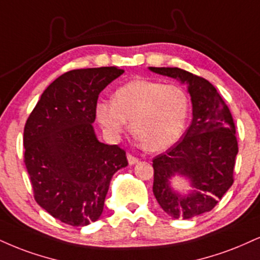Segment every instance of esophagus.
Listing matches in <instances>:
<instances>
[{
	"instance_id": "obj_1",
	"label": "esophagus",
	"mask_w": 260,
	"mask_h": 260,
	"mask_svg": "<svg viewBox=\"0 0 260 260\" xmlns=\"http://www.w3.org/2000/svg\"><path fill=\"white\" fill-rule=\"evenodd\" d=\"M127 160H128V164H129L131 166H133V165H136V164H138V158L136 157V156H133V155H129L128 154L127 155Z\"/></svg>"
}]
</instances>
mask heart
<instances>
[{
    "label": "heart",
    "instance_id": "b5f03b06",
    "mask_svg": "<svg viewBox=\"0 0 260 260\" xmlns=\"http://www.w3.org/2000/svg\"><path fill=\"white\" fill-rule=\"evenodd\" d=\"M189 96L181 87L160 81L133 80L114 93V102H99V123L117 137L131 121V131L146 151H162L178 142L189 115Z\"/></svg>",
    "mask_w": 260,
    "mask_h": 260
}]
</instances>
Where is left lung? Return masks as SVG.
<instances>
[{
  "mask_svg": "<svg viewBox=\"0 0 260 260\" xmlns=\"http://www.w3.org/2000/svg\"><path fill=\"white\" fill-rule=\"evenodd\" d=\"M152 73L186 84L191 96L192 121L179 142L152 160V191L170 217L190 219L214 208L234 183L239 148L235 124L212 83L179 68H149ZM184 177L190 189L178 192L171 180Z\"/></svg>",
  "mask_w": 260,
  "mask_h": 260,
  "instance_id": "left-lung-1",
  "label": "left lung"
}]
</instances>
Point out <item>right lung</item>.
Segmentation results:
<instances>
[{
  "label": "right lung",
  "instance_id": "obj_1",
  "mask_svg": "<svg viewBox=\"0 0 260 260\" xmlns=\"http://www.w3.org/2000/svg\"><path fill=\"white\" fill-rule=\"evenodd\" d=\"M124 71L77 69L47 87L24 128V162L36 202L73 226L98 220L112 176L128 165L126 152L96 138L98 96Z\"/></svg>",
  "mask_w": 260,
  "mask_h": 260
}]
</instances>
